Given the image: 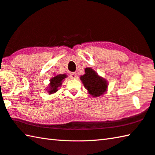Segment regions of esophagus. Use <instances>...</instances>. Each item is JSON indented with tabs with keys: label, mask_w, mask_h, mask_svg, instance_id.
I'll use <instances>...</instances> for the list:
<instances>
[{
	"label": "esophagus",
	"mask_w": 155,
	"mask_h": 155,
	"mask_svg": "<svg viewBox=\"0 0 155 155\" xmlns=\"http://www.w3.org/2000/svg\"><path fill=\"white\" fill-rule=\"evenodd\" d=\"M77 73L76 72H72V73H70V78H77Z\"/></svg>",
	"instance_id": "34e87169"
}]
</instances>
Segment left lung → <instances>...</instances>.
I'll use <instances>...</instances> for the list:
<instances>
[{
	"label": "left lung",
	"instance_id": "obj_1",
	"mask_svg": "<svg viewBox=\"0 0 155 155\" xmlns=\"http://www.w3.org/2000/svg\"><path fill=\"white\" fill-rule=\"evenodd\" d=\"M81 81L93 97H100L107 91L108 83L105 78L100 77L97 73L91 68L85 69V74L81 76Z\"/></svg>",
	"mask_w": 155,
	"mask_h": 155
}]
</instances>
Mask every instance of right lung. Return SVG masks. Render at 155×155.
<instances>
[{
  "label": "right lung",
  "instance_id": "add662e5",
  "mask_svg": "<svg viewBox=\"0 0 155 155\" xmlns=\"http://www.w3.org/2000/svg\"><path fill=\"white\" fill-rule=\"evenodd\" d=\"M67 77V75L64 74H58L53 77L50 79V83L49 87H47V91L49 94H53L58 91V87H60L62 84V81Z\"/></svg>",
  "mask_w": 155,
  "mask_h": 155
}]
</instances>
